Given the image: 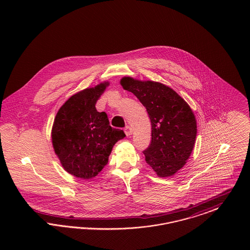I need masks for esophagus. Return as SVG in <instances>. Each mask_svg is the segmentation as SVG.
<instances>
[{"mask_svg": "<svg viewBox=\"0 0 250 250\" xmlns=\"http://www.w3.org/2000/svg\"><path fill=\"white\" fill-rule=\"evenodd\" d=\"M124 131H125V135H126V136H130L131 134H132V128H131L129 125L125 126Z\"/></svg>", "mask_w": 250, "mask_h": 250, "instance_id": "obj_1", "label": "esophagus"}]
</instances>
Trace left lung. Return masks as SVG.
<instances>
[{
    "mask_svg": "<svg viewBox=\"0 0 250 250\" xmlns=\"http://www.w3.org/2000/svg\"><path fill=\"white\" fill-rule=\"evenodd\" d=\"M123 88L141 101L152 124V142L143 151L147 164L160 177L173 175L188 159L197 135L190 107L164 84L140 82L129 77L121 80Z\"/></svg>",
    "mask_w": 250,
    "mask_h": 250,
    "instance_id": "8db88e82",
    "label": "left lung"
}]
</instances>
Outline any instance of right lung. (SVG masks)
<instances>
[{
	"label": "right lung",
	"instance_id": "right-lung-1",
	"mask_svg": "<svg viewBox=\"0 0 250 250\" xmlns=\"http://www.w3.org/2000/svg\"><path fill=\"white\" fill-rule=\"evenodd\" d=\"M107 83L72 95L55 117L51 138L62 166L72 175L93 178L107 164L112 147L125 137L109 125L107 113L95 104Z\"/></svg>",
	"mask_w": 250,
	"mask_h": 250
}]
</instances>
